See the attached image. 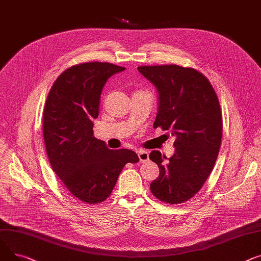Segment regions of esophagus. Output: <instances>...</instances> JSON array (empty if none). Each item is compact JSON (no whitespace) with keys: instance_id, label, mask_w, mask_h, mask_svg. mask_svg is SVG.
I'll return each mask as SVG.
<instances>
[{"instance_id":"1","label":"esophagus","mask_w":261,"mask_h":261,"mask_svg":"<svg viewBox=\"0 0 261 261\" xmlns=\"http://www.w3.org/2000/svg\"><path fill=\"white\" fill-rule=\"evenodd\" d=\"M137 152H138V158H139L140 162H146V161H148L149 156H148V152H147L146 150L140 149V150H138Z\"/></svg>"}]
</instances>
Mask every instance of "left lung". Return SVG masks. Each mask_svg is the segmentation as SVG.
<instances>
[{
	"instance_id": "left-lung-1",
	"label": "left lung",
	"mask_w": 261,
	"mask_h": 261,
	"mask_svg": "<svg viewBox=\"0 0 261 261\" xmlns=\"http://www.w3.org/2000/svg\"><path fill=\"white\" fill-rule=\"evenodd\" d=\"M159 93L154 128L172 132L175 154L152 150L149 159L158 164L159 177L150 192L160 201L177 204L201 190L218 157L222 138V115L215 89L206 76L192 67L175 64L139 66Z\"/></svg>"
}]
</instances>
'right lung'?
Listing matches in <instances>:
<instances>
[{
  "label": "right lung",
  "mask_w": 261,
  "mask_h": 261,
  "mask_svg": "<svg viewBox=\"0 0 261 261\" xmlns=\"http://www.w3.org/2000/svg\"><path fill=\"white\" fill-rule=\"evenodd\" d=\"M124 69L107 62L73 65L58 76L45 103L43 136L50 165L67 191L88 204L105 201L122 168L139 161L130 149H109L93 130L107 79Z\"/></svg>",
  "instance_id": "obj_1"
}]
</instances>
